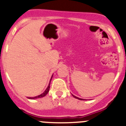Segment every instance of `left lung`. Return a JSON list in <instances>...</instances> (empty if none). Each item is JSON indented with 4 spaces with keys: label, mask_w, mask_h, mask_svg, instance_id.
Wrapping results in <instances>:
<instances>
[{
    "label": "left lung",
    "mask_w": 126,
    "mask_h": 126,
    "mask_svg": "<svg viewBox=\"0 0 126 126\" xmlns=\"http://www.w3.org/2000/svg\"><path fill=\"white\" fill-rule=\"evenodd\" d=\"M72 96H73L74 97V98H77V99H78V100H83V99H82V98H78V97H77V96H74V94H72Z\"/></svg>",
    "instance_id": "left-lung-1"
}]
</instances>
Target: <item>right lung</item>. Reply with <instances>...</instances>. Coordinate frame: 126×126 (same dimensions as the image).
Returning <instances> with one entry per match:
<instances>
[{
    "label": "right lung",
    "mask_w": 126,
    "mask_h": 126,
    "mask_svg": "<svg viewBox=\"0 0 126 126\" xmlns=\"http://www.w3.org/2000/svg\"><path fill=\"white\" fill-rule=\"evenodd\" d=\"M52 77H51V79H52ZM51 80H50V82H51ZM50 82L49 83V85L48 87H47V88H46V90L45 91H44V92H43L42 94H39V95L37 96H34V97H28V98L29 99H32V100H33V99H36V98H43V97L45 96L46 95V94H47V93L49 92V88H50Z\"/></svg>",
    "instance_id": "obj_1"
}]
</instances>
